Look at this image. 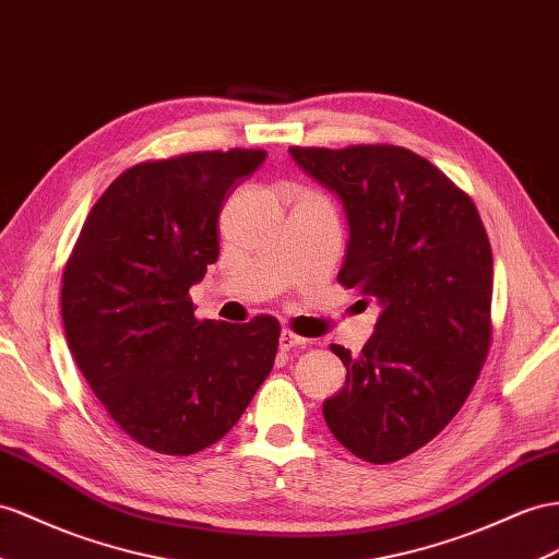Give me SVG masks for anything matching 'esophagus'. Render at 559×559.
Instances as JSON below:
<instances>
[{
	"label": "esophagus",
	"instance_id": "obj_1",
	"mask_svg": "<svg viewBox=\"0 0 559 559\" xmlns=\"http://www.w3.org/2000/svg\"><path fill=\"white\" fill-rule=\"evenodd\" d=\"M307 340L295 335L293 331H281V337H278V347L281 352H290V349H297V347H305Z\"/></svg>",
	"mask_w": 559,
	"mask_h": 559
}]
</instances>
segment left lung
Returning <instances> with one entry per match:
<instances>
[{
	"instance_id": "8db88e82",
	"label": "left lung",
	"mask_w": 559,
	"mask_h": 559,
	"mask_svg": "<svg viewBox=\"0 0 559 559\" xmlns=\"http://www.w3.org/2000/svg\"><path fill=\"white\" fill-rule=\"evenodd\" d=\"M345 210L337 281L378 302L359 356L331 345L347 382L323 402L335 439L366 463H394L451 423L491 345L493 257L475 203L402 146L288 148Z\"/></svg>"
}]
</instances>
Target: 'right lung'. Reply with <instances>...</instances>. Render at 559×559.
<instances>
[{
	"mask_svg": "<svg viewBox=\"0 0 559 559\" xmlns=\"http://www.w3.org/2000/svg\"><path fill=\"white\" fill-rule=\"evenodd\" d=\"M264 157L234 148L130 167L96 200L66 264L75 364L110 418L157 453L219 441L274 368L276 319L198 321L189 297L219 257L226 198Z\"/></svg>",
	"mask_w": 559,
	"mask_h": 559,
	"instance_id": "1",
	"label": "right lung"
}]
</instances>
